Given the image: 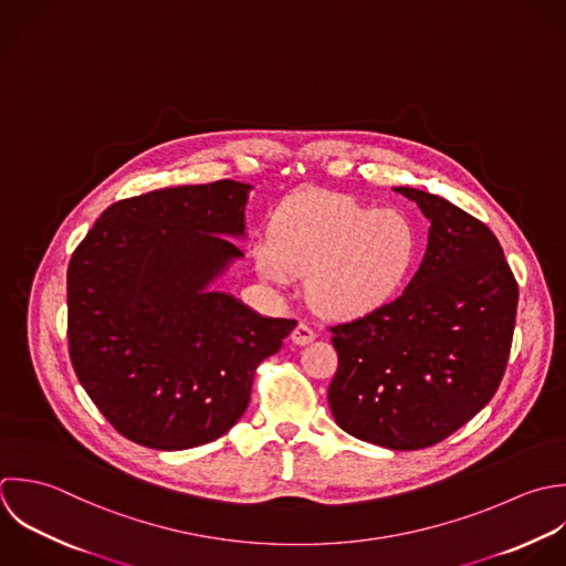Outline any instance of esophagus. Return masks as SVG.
Returning <instances> with one entry per match:
<instances>
[{
  "label": "esophagus",
  "instance_id": "1",
  "mask_svg": "<svg viewBox=\"0 0 566 566\" xmlns=\"http://www.w3.org/2000/svg\"><path fill=\"white\" fill-rule=\"evenodd\" d=\"M291 339H293V344H297V346H306V344H311V342L315 339V331H313L308 324L300 322V324L293 328Z\"/></svg>",
  "mask_w": 566,
  "mask_h": 566
}]
</instances>
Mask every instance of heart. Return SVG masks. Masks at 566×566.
<instances>
[{
    "label": "heart",
    "mask_w": 566,
    "mask_h": 566,
    "mask_svg": "<svg viewBox=\"0 0 566 566\" xmlns=\"http://www.w3.org/2000/svg\"><path fill=\"white\" fill-rule=\"evenodd\" d=\"M421 255V231L401 209H377L342 193L308 191L284 202L271 235L253 247L260 275L291 284L306 275L311 306L355 319L390 304L410 282Z\"/></svg>",
    "instance_id": "1"
}]
</instances>
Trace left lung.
I'll return each mask as SVG.
<instances>
[{
	"instance_id": "obj_1",
	"label": "left lung",
	"mask_w": 566,
	"mask_h": 566,
	"mask_svg": "<svg viewBox=\"0 0 566 566\" xmlns=\"http://www.w3.org/2000/svg\"><path fill=\"white\" fill-rule=\"evenodd\" d=\"M395 191L430 220L428 249L397 300L331 328L328 403L344 432L408 452L448 439L499 390L518 284L488 224L437 193Z\"/></svg>"
}]
</instances>
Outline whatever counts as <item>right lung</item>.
Returning <instances> with one entry per match:
<instances>
[{
	"instance_id": "obj_1",
	"label": "right lung",
	"mask_w": 566,
	"mask_h": 566,
	"mask_svg": "<svg viewBox=\"0 0 566 566\" xmlns=\"http://www.w3.org/2000/svg\"><path fill=\"white\" fill-rule=\"evenodd\" d=\"M253 187L185 185L114 202L67 266V346L74 373L125 439L187 450L244 415L255 368L295 319L262 317L211 289L244 258Z\"/></svg>"
}]
</instances>
